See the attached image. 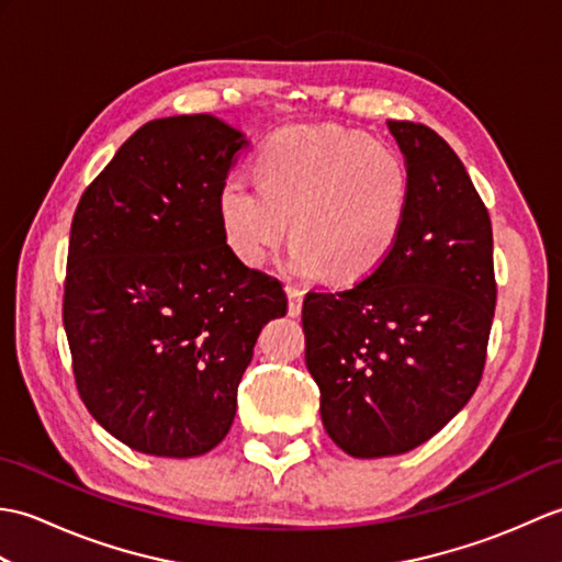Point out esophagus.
I'll return each mask as SVG.
<instances>
[{"label":"esophagus","instance_id":"1","mask_svg":"<svg viewBox=\"0 0 562 562\" xmlns=\"http://www.w3.org/2000/svg\"><path fill=\"white\" fill-rule=\"evenodd\" d=\"M288 300H290V316H300L302 302H304V290L296 288V284H288Z\"/></svg>","mask_w":562,"mask_h":562}]
</instances>
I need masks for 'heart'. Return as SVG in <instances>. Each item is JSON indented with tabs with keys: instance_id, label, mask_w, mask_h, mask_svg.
<instances>
[{
	"instance_id": "obj_1",
	"label": "heart",
	"mask_w": 562,
	"mask_h": 562,
	"mask_svg": "<svg viewBox=\"0 0 562 562\" xmlns=\"http://www.w3.org/2000/svg\"><path fill=\"white\" fill-rule=\"evenodd\" d=\"M260 181L224 178L217 207L238 260L260 266L284 232L296 272L357 282L384 262L411 205L408 166L398 151L336 125H292L256 157Z\"/></svg>"
}]
</instances>
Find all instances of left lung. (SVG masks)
Returning <instances> with one entry per match:
<instances>
[{
  "instance_id": "obj_1",
  "label": "left lung",
  "mask_w": 562,
  "mask_h": 562,
  "mask_svg": "<svg viewBox=\"0 0 562 562\" xmlns=\"http://www.w3.org/2000/svg\"><path fill=\"white\" fill-rule=\"evenodd\" d=\"M389 130L411 176L398 244L352 288L302 306L321 420L355 459L420 447L471 401L497 302L491 214L457 151L420 123Z\"/></svg>"
}]
</instances>
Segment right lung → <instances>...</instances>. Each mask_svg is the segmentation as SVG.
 Listing matches in <instances>:
<instances>
[{
  "mask_svg": "<svg viewBox=\"0 0 562 562\" xmlns=\"http://www.w3.org/2000/svg\"><path fill=\"white\" fill-rule=\"evenodd\" d=\"M246 145L212 115L149 121L71 220L63 324L79 398L151 457L220 445L260 328L288 314L282 282L246 268L220 220V188Z\"/></svg>",
  "mask_w": 562,
  "mask_h": 562,
  "instance_id": "right-lung-1",
  "label": "right lung"
}]
</instances>
